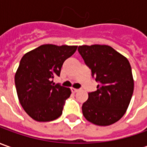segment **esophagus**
<instances>
[{
	"mask_svg": "<svg viewBox=\"0 0 147 147\" xmlns=\"http://www.w3.org/2000/svg\"><path fill=\"white\" fill-rule=\"evenodd\" d=\"M71 90H72V92H73V93H77V92L79 91L78 89H72Z\"/></svg>",
	"mask_w": 147,
	"mask_h": 147,
	"instance_id": "obj_1",
	"label": "esophagus"
}]
</instances>
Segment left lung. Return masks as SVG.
<instances>
[{"mask_svg":"<svg viewBox=\"0 0 147 147\" xmlns=\"http://www.w3.org/2000/svg\"><path fill=\"white\" fill-rule=\"evenodd\" d=\"M78 52L98 82L82 105L88 121L107 126L122 118L134 93V78L129 60L108 45H81Z\"/></svg>","mask_w":147,"mask_h":147,"instance_id":"left-lung-1","label":"left lung"}]
</instances>
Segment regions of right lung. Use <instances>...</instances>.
<instances>
[{
  "mask_svg": "<svg viewBox=\"0 0 147 147\" xmlns=\"http://www.w3.org/2000/svg\"><path fill=\"white\" fill-rule=\"evenodd\" d=\"M77 46L43 45L23 55L15 74L18 100L27 114L39 122L58 119L66 100L71 94L68 88L54 84L64 61Z\"/></svg>",
  "mask_w": 147,
  "mask_h": 147,
  "instance_id": "1",
  "label": "right lung"
}]
</instances>
